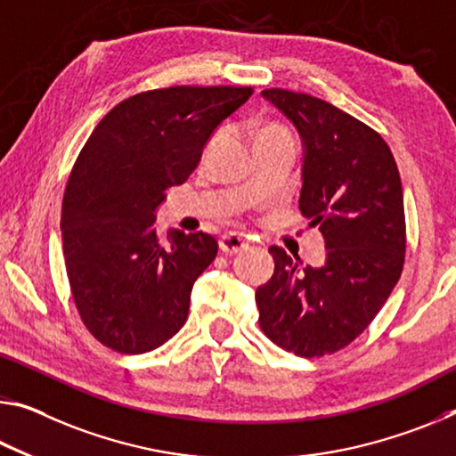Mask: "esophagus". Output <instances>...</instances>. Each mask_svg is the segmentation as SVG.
I'll list each match as a JSON object with an SVG mask.
<instances>
[{
	"instance_id": "esophagus-1",
	"label": "esophagus",
	"mask_w": 456,
	"mask_h": 456,
	"mask_svg": "<svg viewBox=\"0 0 456 456\" xmlns=\"http://www.w3.org/2000/svg\"><path fill=\"white\" fill-rule=\"evenodd\" d=\"M219 248L221 251H225L227 256H233V254H240L245 248H248V240L237 233H225L219 240Z\"/></svg>"
}]
</instances>
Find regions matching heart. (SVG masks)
I'll list each match as a JSON object with an SVG mask.
<instances>
[{
    "mask_svg": "<svg viewBox=\"0 0 456 456\" xmlns=\"http://www.w3.org/2000/svg\"><path fill=\"white\" fill-rule=\"evenodd\" d=\"M278 132H284V129H280V127H276V126H267V127H264V129H262V134H259V135H265V134H278Z\"/></svg>",
    "mask_w": 456,
    "mask_h": 456,
    "instance_id": "obj_1",
    "label": "heart"
}]
</instances>
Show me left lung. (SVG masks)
Listing matches in <instances>:
<instances>
[{"instance_id": "obj_1", "label": "left lung", "mask_w": 456, "mask_h": 456, "mask_svg": "<svg viewBox=\"0 0 456 456\" xmlns=\"http://www.w3.org/2000/svg\"><path fill=\"white\" fill-rule=\"evenodd\" d=\"M262 97L298 132L300 211L319 227L327 259L302 267L272 245L273 276L256 290L259 327L298 357H322L367 329L402 276L403 192L392 150L378 132L327 101L265 89Z\"/></svg>"}]
</instances>
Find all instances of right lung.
Returning <instances> with one entry per match:
<instances>
[{
  "mask_svg": "<svg viewBox=\"0 0 456 456\" xmlns=\"http://www.w3.org/2000/svg\"><path fill=\"white\" fill-rule=\"evenodd\" d=\"M249 86H170L134 95L99 121L69 176L62 251L85 327L113 351L164 345L189 316L192 284L216 256L208 233L156 231L170 186L200 162Z\"/></svg>",
  "mask_w": 456,
  "mask_h": 456,
  "instance_id": "add662e5",
  "label": "right lung"
}]
</instances>
